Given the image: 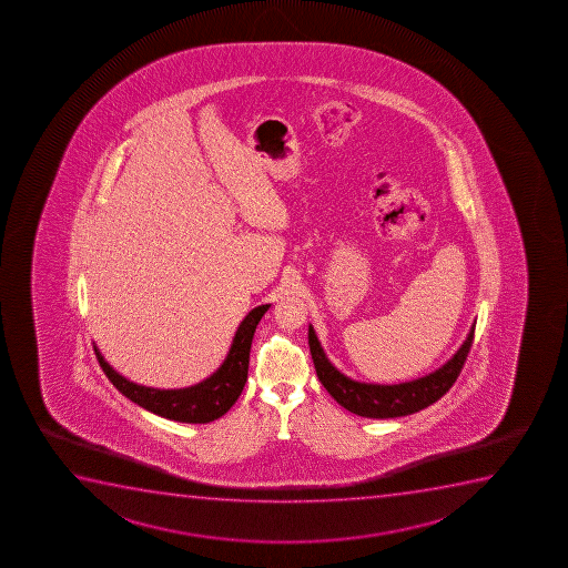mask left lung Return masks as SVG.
<instances>
[{
	"label": "left lung",
	"mask_w": 568,
	"mask_h": 568,
	"mask_svg": "<svg viewBox=\"0 0 568 568\" xmlns=\"http://www.w3.org/2000/svg\"><path fill=\"white\" fill-rule=\"evenodd\" d=\"M474 333L475 323L469 328V334L460 349L443 367L416 381L389 384V386L365 384V382L347 378L346 374H342L327 359L312 325L307 328V344H310L315 373L320 376L321 384L325 386L328 394L333 395L338 405L365 418H397V416L418 413L447 394L456 378L460 376L464 361L467 359V354L474 344Z\"/></svg>",
	"instance_id": "left-lung-1"
}]
</instances>
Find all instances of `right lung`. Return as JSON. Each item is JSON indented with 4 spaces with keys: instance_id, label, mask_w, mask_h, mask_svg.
I'll use <instances>...</instances> for the list:
<instances>
[{
    "instance_id": "right-lung-1",
    "label": "right lung",
    "mask_w": 568,
    "mask_h": 568,
    "mask_svg": "<svg viewBox=\"0 0 568 568\" xmlns=\"http://www.w3.org/2000/svg\"><path fill=\"white\" fill-rule=\"evenodd\" d=\"M267 307L270 304H264L248 312L247 317L241 321L240 327L235 331L232 347L219 371L211 374L207 381L200 382L195 386L181 387V389L141 386L115 373L97 346H94V354L108 381L139 407L146 408L150 413L169 420L207 424L226 414L243 392L247 382L248 354H251L254 331L262 315L266 314Z\"/></svg>"
}]
</instances>
